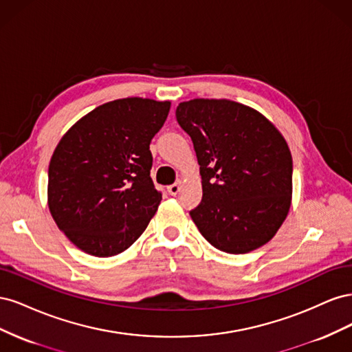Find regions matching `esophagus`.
<instances>
[{
  "mask_svg": "<svg viewBox=\"0 0 352 352\" xmlns=\"http://www.w3.org/2000/svg\"><path fill=\"white\" fill-rule=\"evenodd\" d=\"M180 186H182V182H180V180H177L176 184L170 185V186L167 188L168 194H170V195H177V194H179V190H180Z\"/></svg>",
  "mask_w": 352,
  "mask_h": 352,
  "instance_id": "obj_1",
  "label": "esophagus"
}]
</instances>
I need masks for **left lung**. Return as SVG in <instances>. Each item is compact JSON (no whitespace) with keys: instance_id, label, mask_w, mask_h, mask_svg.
<instances>
[{"instance_id":"obj_1","label":"left lung","mask_w":352,"mask_h":352,"mask_svg":"<svg viewBox=\"0 0 352 352\" xmlns=\"http://www.w3.org/2000/svg\"><path fill=\"white\" fill-rule=\"evenodd\" d=\"M176 119L199 164L202 199L189 214L201 235L228 254L263 247L291 207L292 155L282 133L230 100L180 102Z\"/></svg>"}]
</instances>
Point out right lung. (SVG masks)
Masks as SVG:
<instances>
[{"instance_id":"right-lung-1","label":"right lung","mask_w":352,"mask_h":352,"mask_svg":"<svg viewBox=\"0 0 352 352\" xmlns=\"http://www.w3.org/2000/svg\"><path fill=\"white\" fill-rule=\"evenodd\" d=\"M170 101L123 98L105 102L61 138L48 167V207L72 243L111 257L142 235L162 192L150 170V144Z\"/></svg>"}]
</instances>
